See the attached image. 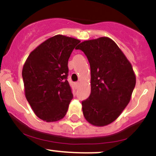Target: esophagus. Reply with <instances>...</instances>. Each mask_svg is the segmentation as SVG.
Masks as SVG:
<instances>
[{
    "mask_svg": "<svg viewBox=\"0 0 156 156\" xmlns=\"http://www.w3.org/2000/svg\"><path fill=\"white\" fill-rule=\"evenodd\" d=\"M75 87H78V85H79V82H76V83H75Z\"/></svg>",
    "mask_w": 156,
    "mask_h": 156,
    "instance_id": "esophagus-1",
    "label": "esophagus"
}]
</instances>
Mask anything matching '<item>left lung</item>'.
Returning <instances> with one entry per match:
<instances>
[{
  "label": "left lung",
  "instance_id": "8db88e82",
  "mask_svg": "<svg viewBox=\"0 0 156 156\" xmlns=\"http://www.w3.org/2000/svg\"><path fill=\"white\" fill-rule=\"evenodd\" d=\"M90 66L91 91L82 101V111L91 125L103 127L118 119L130 102L136 84L132 66L118 45L108 37L81 42Z\"/></svg>",
  "mask_w": 156,
  "mask_h": 156
}]
</instances>
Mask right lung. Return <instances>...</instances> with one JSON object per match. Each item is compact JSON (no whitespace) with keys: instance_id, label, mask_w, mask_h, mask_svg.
Masks as SVG:
<instances>
[{"instance_id":"1","label":"right lung","mask_w":156,"mask_h":156,"mask_svg":"<svg viewBox=\"0 0 156 156\" xmlns=\"http://www.w3.org/2000/svg\"><path fill=\"white\" fill-rule=\"evenodd\" d=\"M80 41L57 34L30 53L23 68L26 100L34 114L47 122L66 115L73 98L68 77V61Z\"/></svg>"}]
</instances>
